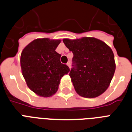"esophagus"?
Returning a JSON list of instances; mask_svg holds the SVG:
<instances>
[{
	"label": "esophagus",
	"mask_w": 132,
	"mask_h": 132,
	"mask_svg": "<svg viewBox=\"0 0 132 132\" xmlns=\"http://www.w3.org/2000/svg\"><path fill=\"white\" fill-rule=\"evenodd\" d=\"M67 66L69 67V68H70V67H71V64H70V62H68V63H67Z\"/></svg>",
	"instance_id": "1"
}]
</instances>
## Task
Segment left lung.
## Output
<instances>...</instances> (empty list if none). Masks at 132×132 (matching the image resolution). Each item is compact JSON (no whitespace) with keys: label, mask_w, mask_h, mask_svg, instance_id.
I'll use <instances>...</instances> for the list:
<instances>
[{"label":"left lung","mask_w":132,"mask_h":132,"mask_svg":"<svg viewBox=\"0 0 132 132\" xmlns=\"http://www.w3.org/2000/svg\"><path fill=\"white\" fill-rule=\"evenodd\" d=\"M73 53L70 77L75 91L86 98H94L109 87L116 69L112 50L104 42L94 38L64 39Z\"/></svg>","instance_id":"left-lung-1"}]
</instances>
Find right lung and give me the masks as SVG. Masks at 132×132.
<instances>
[{
    "instance_id": "obj_1",
    "label": "right lung",
    "mask_w": 132,
    "mask_h": 132,
    "mask_svg": "<svg viewBox=\"0 0 132 132\" xmlns=\"http://www.w3.org/2000/svg\"><path fill=\"white\" fill-rule=\"evenodd\" d=\"M61 40L38 38L22 51L20 66L27 86L37 95L49 97L58 90L60 79L70 69L55 51Z\"/></svg>"
}]
</instances>
